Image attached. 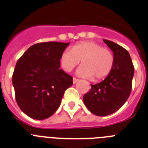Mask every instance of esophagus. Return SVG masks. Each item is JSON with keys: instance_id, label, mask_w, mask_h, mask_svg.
Segmentation results:
<instances>
[{"instance_id": "esophagus-1", "label": "esophagus", "mask_w": 148, "mask_h": 148, "mask_svg": "<svg viewBox=\"0 0 148 148\" xmlns=\"http://www.w3.org/2000/svg\"><path fill=\"white\" fill-rule=\"evenodd\" d=\"M73 84H75V83H76V82H78V78H73Z\"/></svg>"}]
</instances>
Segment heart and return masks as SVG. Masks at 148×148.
<instances>
[{
  "instance_id": "1",
  "label": "heart",
  "mask_w": 148,
  "mask_h": 148,
  "mask_svg": "<svg viewBox=\"0 0 148 148\" xmlns=\"http://www.w3.org/2000/svg\"><path fill=\"white\" fill-rule=\"evenodd\" d=\"M78 75L92 80H102L109 75L114 65V56L108 48L91 40L81 41L73 46L72 50L66 49L61 53L60 64L66 72L72 70L79 64Z\"/></svg>"
}]
</instances>
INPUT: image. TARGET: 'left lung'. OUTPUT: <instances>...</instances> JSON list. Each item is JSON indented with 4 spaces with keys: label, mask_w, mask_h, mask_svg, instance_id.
Here are the masks:
<instances>
[{
    "label": "left lung",
    "mask_w": 148,
    "mask_h": 148,
    "mask_svg": "<svg viewBox=\"0 0 148 148\" xmlns=\"http://www.w3.org/2000/svg\"><path fill=\"white\" fill-rule=\"evenodd\" d=\"M113 51L114 65L109 75L84 95V103L93 114L105 116L115 113L126 102L132 90L134 66L127 51L116 43L104 39Z\"/></svg>",
    "instance_id": "1"
}]
</instances>
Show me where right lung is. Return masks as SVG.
Returning a JSON list of instances; mask_svg holds the SVG:
<instances>
[{
  "instance_id": "1",
  "label": "right lung",
  "mask_w": 148,
  "mask_h": 148,
  "mask_svg": "<svg viewBox=\"0 0 148 148\" xmlns=\"http://www.w3.org/2000/svg\"><path fill=\"white\" fill-rule=\"evenodd\" d=\"M70 43L56 41L31 46L17 61L12 75L17 104L34 119L54 114L73 77L59 69L60 57Z\"/></svg>"
}]
</instances>
